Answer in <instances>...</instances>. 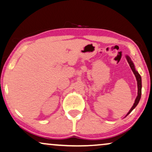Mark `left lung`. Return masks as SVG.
I'll list each match as a JSON object with an SVG mask.
<instances>
[{
    "label": "left lung",
    "instance_id": "obj_1",
    "mask_svg": "<svg viewBox=\"0 0 152 152\" xmlns=\"http://www.w3.org/2000/svg\"><path fill=\"white\" fill-rule=\"evenodd\" d=\"M126 58L127 62H129V66H130L131 69L133 71V74H134V75H135V78H136L137 84V96L136 98H135V102H134V104H133V106L131 107V108L130 109V110L129 111V113H127L125 117H126L129 114H130V113H131V111H132L133 109H134L135 107L137 106V105L138 104V103L140 102V98H141V93H142V78H141L140 75L139 74V73L137 72V71L135 69V65H134V64H133V62L132 60H131V58L129 57V56L126 55Z\"/></svg>",
    "mask_w": 152,
    "mask_h": 152
}]
</instances>
